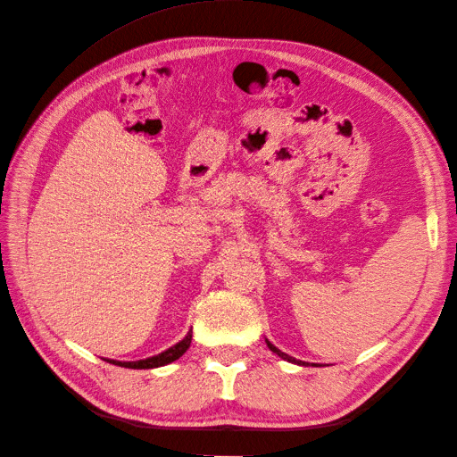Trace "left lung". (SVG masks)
Instances as JSON below:
<instances>
[{
	"label": "left lung",
	"instance_id": "obj_1",
	"mask_svg": "<svg viewBox=\"0 0 457 457\" xmlns=\"http://www.w3.org/2000/svg\"><path fill=\"white\" fill-rule=\"evenodd\" d=\"M267 341V347L272 351V353H276V354H278L280 358H284V361H287V362H292V364H299V366H309V362H303V361H295V358L294 356H289V354H286V353H282L280 349H276L274 347V345L269 341V339H265ZM312 366H316V364H312Z\"/></svg>",
	"mask_w": 457,
	"mask_h": 457
}]
</instances>
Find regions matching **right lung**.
Instances as JSON below:
<instances>
[{"label":"right lung","mask_w":457,"mask_h":457,"mask_svg":"<svg viewBox=\"0 0 457 457\" xmlns=\"http://www.w3.org/2000/svg\"><path fill=\"white\" fill-rule=\"evenodd\" d=\"M190 341H192V329L188 331V334L179 341L177 345H173V347H170L168 351H163L156 356H150V358H145V361H135V362H120V361H108V358H104L106 362L110 364H116V366H121V368H131V370H150V368H160V366H165L170 364L173 361H177V358H181L187 349L190 347Z\"/></svg>","instance_id":"obj_1"}]
</instances>
